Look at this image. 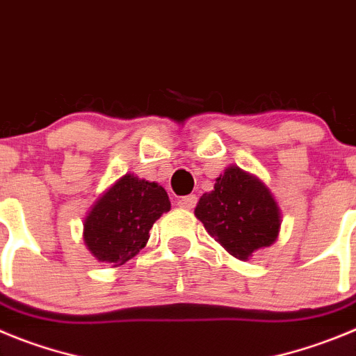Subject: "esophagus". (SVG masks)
I'll list each match as a JSON object with an SVG mask.
<instances>
[{
  "label": "esophagus",
  "mask_w": 356,
  "mask_h": 356,
  "mask_svg": "<svg viewBox=\"0 0 356 356\" xmlns=\"http://www.w3.org/2000/svg\"><path fill=\"white\" fill-rule=\"evenodd\" d=\"M195 204H197V197L195 195H186V197H181L177 200V206L182 207V209H193Z\"/></svg>",
  "instance_id": "esophagus-1"
}]
</instances>
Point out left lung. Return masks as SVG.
<instances>
[{
  "label": "left lung",
  "mask_w": 356,
  "mask_h": 356,
  "mask_svg": "<svg viewBox=\"0 0 356 356\" xmlns=\"http://www.w3.org/2000/svg\"><path fill=\"white\" fill-rule=\"evenodd\" d=\"M195 216L207 232L239 261L278 238L282 213L270 188L239 166H227L195 207Z\"/></svg>",
  "instance_id": "obj_1"
}]
</instances>
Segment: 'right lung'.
I'll return each instance as SVG.
<instances>
[{"mask_svg":"<svg viewBox=\"0 0 356 356\" xmlns=\"http://www.w3.org/2000/svg\"><path fill=\"white\" fill-rule=\"evenodd\" d=\"M170 207L163 186L126 174L86 213L83 241L99 262H108L113 268L120 266L147 245L149 230Z\"/></svg>","mask_w":356,"mask_h":356,"instance_id":"add662e5","label":"right lung"}]
</instances>
